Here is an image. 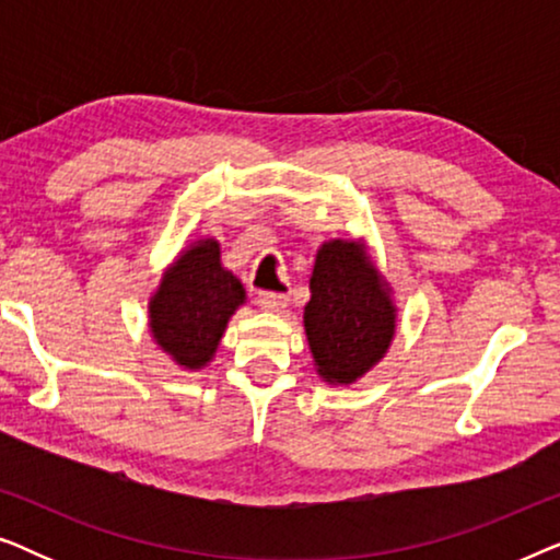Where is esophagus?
<instances>
[{"label": "esophagus", "mask_w": 560, "mask_h": 560, "mask_svg": "<svg viewBox=\"0 0 560 560\" xmlns=\"http://www.w3.org/2000/svg\"><path fill=\"white\" fill-rule=\"evenodd\" d=\"M257 305L267 313H280L288 305V295L282 293H259L257 295Z\"/></svg>", "instance_id": "esophagus-1"}]
</instances>
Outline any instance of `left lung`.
<instances>
[{"instance_id": "8db88e82", "label": "left lung", "mask_w": 560, "mask_h": 560, "mask_svg": "<svg viewBox=\"0 0 560 560\" xmlns=\"http://www.w3.org/2000/svg\"><path fill=\"white\" fill-rule=\"evenodd\" d=\"M308 288L303 328L313 370L326 385H354L393 347L395 290L362 236L320 244Z\"/></svg>"}]
</instances>
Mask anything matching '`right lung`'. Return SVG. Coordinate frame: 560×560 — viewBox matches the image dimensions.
Returning <instances> with one entry per match:
<instances>
[{"mask_svg": "<svg viewBox=\"0 0 560 560\" xmlns=\"http://www.w3.org/2000/svg\"><path fill=\"white\" fill-rule=\"evenodd\" d=\"M244 303L247 290L221 265L219 240L201 236L175 255L150 293V336L180 370L201 372L213 362L229 320Z\"/></svg>", "mask_w": 560, "mask_h": 560, "instance_id": "add662e5", "label": "right lung"}]
</instances>
